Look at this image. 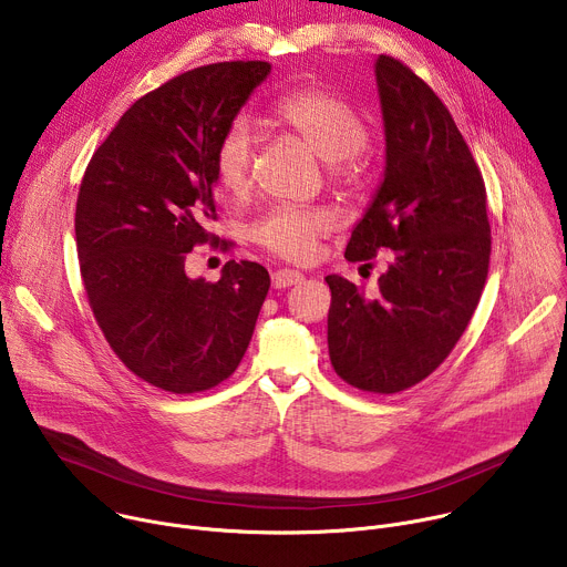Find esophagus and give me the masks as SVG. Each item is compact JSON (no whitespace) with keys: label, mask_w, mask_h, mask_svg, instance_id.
<instances>
[{"label":"esophagus","mask_w":567,"mask_h":567,"mask_svg":"<svg viewBox=\"0 0 567 567\" xmlns=\"http://www.w3.org/2000/svg\"><path fill=\"white\" fill-rule=\"evenodd\" d=\"M302 274L300 271H293V269H278L271 274V282L276 289H285V287H293V285H300L302 282Z\"/></svg>","instance_id":"obj_1"}]
</instances>
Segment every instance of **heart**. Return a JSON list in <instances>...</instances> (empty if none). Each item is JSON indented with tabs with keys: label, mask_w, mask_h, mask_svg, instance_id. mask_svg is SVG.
Instances as JSON below:
<instances>
[{
	"label": "heart",
	"mask_w": 567,
	"mask_h": 567,
	"mask_svg": "<svg viewBox=\"0 0 567 567\" xmlns=\"http://www.w3.org/2000/svg\"><path fill=\"white\" fill-rule=\"evenodd\" d=\"M271 118L320 158L330 161L334 184H350L354 179L368 127L361 112L341 94L326 87H300L274 105ZM254 158L256 134L245 118H237L224 130L215 147L213 168L219 188L230 197L247 195ZM328 230L330 215L322 208L285 204L271 208L251 226V239L278 258L307 262L316 251V241Z\"/></svg>",
	"instance_id": "heart-1"
}]
</instances>
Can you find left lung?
Returning a JSON list of instances; mask_svg holds the SVG:
<instances>
[{
  "label": "left lung",
  "instance_id": "1",
  "mask_svg": "<svg viewBox=\"0 0 567 567\" xmlns=\"http://www.w3.org/2000/svg\"><path fill=\"white\" fill-rule=\"evenodd\" d=\"M374 73L385 173L346 260L372 269L385 248L388 267L374 296L326 278L328 346L346 383L392 394L435 372L464 334L487 282L492 226L482 173L437 94L392 55Z\"/></svg>",
  "mask_w": 567,
  "mask_h": 567
}]
</instances>
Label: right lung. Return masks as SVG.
<instances>
[{
  "label": "right lung",
  "mask_w": 567,
  "mask_h": 567,
  "mask_svg": "<svg viewBox=\"0 0 567 567\" xmlns=\"http://www.w3.org/2000/svg\"><path fill=\"white\" fill-rule=\"evenodd\" d=\"M269 71L233 60L171 78L121 116L78 190L94 318L125 368L166 392H204L237 370L271 285L249 260H228L217 282L184 269L195 247L217 245L215 147Z\"/></svg>",
  "instance_id": "right-lung-1"
}]
</instances>
